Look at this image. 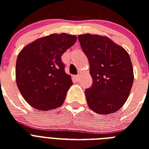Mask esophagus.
Listing matches in <instances>:
<instances>
[{
	"label": "esophagus",
	"mask_w": 149,
	"mask_h": 149,
	"mask_svg": "<svg viewBox=\"0 0 149 149\" xmlns=\"http://www.w3.org/2000/svg\"><path fill=\"white\" fill-rule=\"evenodd\" d=\"M79 77H80V76H79V74L77 75V76H75V78H76V79H77V80H79Z\"/></svg>",
	"instance_id": "1"
}]
</instances>
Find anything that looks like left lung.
I'll return each mask as SVG.
<instances>
[{
  "mask_svg": "<svg viewBox=\"0 0 149 149\" xmlns=\"http://www.w3.org/2000/svg\"><path fill=\"white\" fill-rule=\"evenodd\" d=\"M90 63L93 79L85 91L89 107L98 114H110L125 104L134 82L129 54L107 36L86 33L78 37Z\"/></svg>",
  "mask_w": 149,
  "mask_h": 149,
  "instance_id": "left-lung-1",
  "label": "left lung"
}]
</instances>
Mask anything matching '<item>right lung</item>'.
Segmentation results:
<instances>
[{
	"mask_svg": "<svg viewBox=\"0 0 149 149\" xmlns=\"http://www.w3.org/2000/svg\"><path fill=\"white\" fill-rule=\"evenodd\" d=\"M77 36L52 34L24 46L16 61V83L32 107L47 111L63 105L72 84L61 56L74 45Z\"/></svg>",
	"mask_w": 149,
	"mask_h": 149,
	"instance_id": "add662e5",
	"label": "right lung"
}]
</instances>
